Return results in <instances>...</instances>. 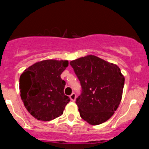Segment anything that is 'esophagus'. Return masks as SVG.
<instances>
[{
  "label": "esophagus",
  "mask_w": 149,
  "mask_h": 149,
  "mask_svg": "<svg viewBox=\"0 0 149 149\" xmlns=\"http://www.w3.org/2000/svg\"><path fill=\"white\" fill-rule=\"evenodd\" d=\"M70 99L72 100V101H75V99H76V94H75V93H73L72 95H70Z\"/></svg>",
  "instance_id": "1"
}]
</instances>
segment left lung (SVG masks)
Returning <instances> with one entry per match:
<instances>
[{
	"mask_svg": "<svg viewBox=\"0 0 149 149\" xmlns=\"http://www.w3.org/2000/svg\"><path fill=\"white\" fill-rule=\"evenodd\" d=\"M70 65L82 87L76 99L81 118L92 125L108 120L122 100L125 77L120 68L94 55L72 60Z\"/></svg>",
	"mask_w": 149,
	"mask_h": 149,
	"instance_id": "1",
	"label": "left lung"
}]
</instances>
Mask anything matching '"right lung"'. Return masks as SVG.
I'll return each mask as SVG.
<instances>
[{
  "mask_svg": "<svg viewBox=\"0 0 149 149\" xmlns=\"http://www.w3.org/2000/svg\"><path fill=\"white\" fill-rule=\"evenodd\" d=\"M68 65V60H45L33 64L21 74V98L35 119L48 122L63 113L70 98L64 94L65 82L60 75Z\"/></svg>",
  "mask_w": 149,
  "mask_h": 149,
  "instance_id": "1",
  "label": "right lung"
}]
</instances>
